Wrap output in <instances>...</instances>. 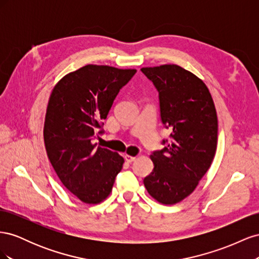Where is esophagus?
I'll list each match as a JSON object with an SVG mask.
<instances>
[{"label": "esophagus", "instance_id": "esophagus-1", "mask_svg": "<svg viewBox=\"0 0 259 259\" xmlns=\"http://www.w3.org/2000/svg\"><path fill=\"white\" fill-rule=\"evenodd\" d=\"M124 158H125V160H126V162H128V163H131V162L136 160V156H132V155H130V154H125Z\"/></svg>", "mask_w": 259, "mask_h": 259}]
</instances>
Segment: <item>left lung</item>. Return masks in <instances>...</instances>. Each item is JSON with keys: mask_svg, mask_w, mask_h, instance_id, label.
Wrapping results in <instances>:
<instances>
[{"mask_svg": "<svg viewBox=\"0 0 259 259\" xmlns=\"http://www.w3.org/2000/svg\"><path fill=\"white\" fill-rule=\"evenodd\" d=\"M159 92L161 120L170 140L150 159L154 167L144 179L148 193L165 205L191 194L208 170L217 148L218 121L205 83L177 65L142 68Z\"/></svg>", "mask_w": 259, "mask_h": 259, "instance_id": "1", "label": "left lung"}]
</instances>
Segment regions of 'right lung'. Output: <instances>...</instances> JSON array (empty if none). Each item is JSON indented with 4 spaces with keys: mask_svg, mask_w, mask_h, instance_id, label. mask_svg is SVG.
Wrapping results in <instances>:
<instances>
[{
    "mask_svg": "<svg viewBox=\"0 0 259 259\" xmlns=\"http://www.w3.org/2000/svg\"><path fill=\"white\" fill-rule=\"evenodd\" d=\"M135 69L86 65L55 85L44 122V144L60 182L86 204H98L112 190L124 159L93 139L117 93Z\"/></svg>",
    "mask_w": 259,
    "mask_h": 259,
    "instance_id": "right-lung-1",
    "label": "right lung"
}]
</instances>
